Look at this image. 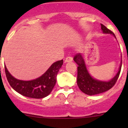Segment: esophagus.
Listing matches in <instances>:
<instances>
[{"mask_svg": "<svg viewBox=\"0 0 128 128\" xmlns=\"http://www.w3.org/2000/svg\"><path fill=\"white\" fill-rule=\"evenodd\" d=\"M72 60H73V59H72V57L68 56V57H67L66 58V59H65V60H64V62H65L66 63V62H72Z\"/></svg>", "mask_w": 128, "mask_h": 128, "instance_id": "esophagus-1", "label": "esophagus"}]
</instances>
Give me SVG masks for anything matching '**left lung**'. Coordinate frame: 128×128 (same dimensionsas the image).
<instances>
[{
  "label": "left lung",
  "instance_id": "8db88e82",
  "mask_svg": "<svg viewBox=\"0 0 128 128\" xmlns=\"http://www.w3.org/2000/svg\"><path fill=\"white\" fill-rule=\"evenodd\" d=\"M101 29L104 34H110L114 36V33L106 28L104 24H101ZM74 60L78 65L77 67V83L80 90L84 94L88 95H94L101 94L110 90L114 86L120 76L121 69L122 60L118 71L114 77L108 81H103L94 78L89 74L86 67V62L82 54L78 53L74 57Z\"/></svg>",
  "mask_w": 128,
  "mask_h": 128
}]
</instances>
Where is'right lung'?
I'll use <instances>...</instances> for the list:
<instances>
[{
	"mask_svg": "<svg viewBox=\"0 0 128 128\" xmlns=\"http://www.w3.org/2000/svg\"><path fill=\"white\" fill-rule=\"evenodd\" d=\"M63 64V60L54 62L41 76L32 80H22L13 77L5 65V71L9 84L16 92L24 96L33 98H42L53 89L56 77Z\"/></svg>",
	"mask_w": 128,
	"mask_h": 128,
	"instance_id": "add662e5",
	"label": "right lung"
}]
</instances>
